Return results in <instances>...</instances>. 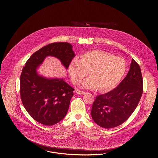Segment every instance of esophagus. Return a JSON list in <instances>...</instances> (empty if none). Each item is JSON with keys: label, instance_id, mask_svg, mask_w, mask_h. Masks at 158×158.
Listing matches in <instances>:
<instances>
[{"label": "esophagus", "instance_id": "obj_1", "mask_svg": "<svg viewBox=\"0 0 158 158\" xmlns=\"http://www.w3.org/2000/svg\"><path fill=\"white\" fill-rule=\"evenodd\" d=\"M76 94H79V95H83V94H85V92L84 91H82V90H79V89L76 90Z\"/></svg>", "mask_w": 158, "mask_h": 158}]
</instances>
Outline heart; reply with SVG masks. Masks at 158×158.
Wrapping results in <instances>:
<instances>
[{"label":"heart","mask_w":158,"mask_h":158,"mask_svg":"<svg viewBox=\"0 0 158 158\" xmlns=\"http://www.w3.org/2000/svg\"><path fill=\"white\" fill-rule=\"evenodd\" d=\"M126 69V63L121 57L100 50L84 53L79 61L73 60L69 67V73L75 84L90 76L82 83L84 88L106 92L112 90L120 81Z\"/></svg>","instance_id":"heart-1"}]
</instances>
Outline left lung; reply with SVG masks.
Returning <instances> with one entry per match:
<instances>
[{
	"label": "left lung",
	"mask_w": 158,
	"mask_h": 158,
	"mask_svg": "<svg viewBox=\"0 0 158 158\" xmlns=\"http://www.w3.org/2000/svg\"><path fill=\"white\" fill-rule=\"evenodd\" d=\"M143 90L141 69L132 59L127 75L119 85L113 90L96 97L91 110L92 119L104 128L120 126L135 110Z\"/></svg>",
	"instance_id": "1"
}]
</instances>
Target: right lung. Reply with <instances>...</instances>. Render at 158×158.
<instances>
[{
  "instance_id": "obj_1",
  "label": "right lung",
  "mask_w": 158,
  "mask_h": 158,
  "mask_svg": "<svg viewBox=\"0 0 158 158\" xmlns=\"http://www.w3.org/2000/svg\"><path fill=\"white\" fill-rule=\"evenodd\" d=\"M58 58L68 69L75 56L72 45L66 42L53 43L34 53L27 61L20 76V95L31 116L45 126L60 122L66 115L73 95L72 87L63 79H47L38 75V66L47 56Z\"/></svg>"
}]
</instances>
